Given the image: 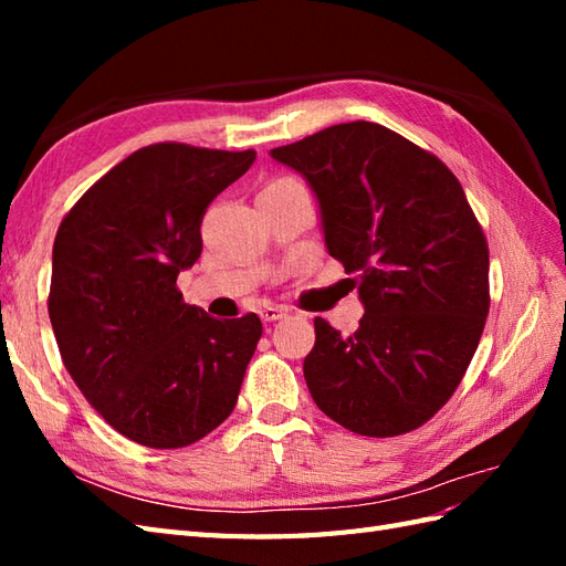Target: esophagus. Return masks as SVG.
<instances>
[{"mask_svg": "<svg viewBox=\"0 0 566 566\" xmlns=\"http://www.w3.org/2000/svg\"><path fill=\"white\" fill-rule=\"evenodd\" d=\"M286 314H290V308H286V306H274V304H268V306H262V308H260V318H262V321H268V323H272V321H280V318H284Z\"/></svg>", "mask_w": 566, "mask_h": 566, "instance_id": "1", "label": "esophagus"}]
</instances>
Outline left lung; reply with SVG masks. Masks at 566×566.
I'll use <instances>...</instances> for the list:
<instances>
[{
	"mask_svg": "<svg viewBox=\"0 0 566 566\" xmlns=\"http://www.w3.org/2000/svg\"><path fill=\"white\" fill-rule=\"evenodd\" d=\"M314 191L326 250L357 272L353 335L323 318L304 359L316 406L367 438L423 426L462 381L489 314V248L436 155L371 122L270 150Z\"/></svg>",
	"mask_w": 566,
	"mask_h": 566,
	"instance_id": "1",
	"label": "left lung"
}]
</instances>
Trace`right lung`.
Wrapping results in <instances>:
<instances>
[{"mask_svg":"<svg viewBox=\"0 0 566 566\" xmlns=\"http://www.w3.org/2000/svg\"><path fill=\"white\" fill-rule=\"evenodd\" d=\"M255 163L158 143L112 167L57 228L48 314L63 363L99 416L146 448H185L233 413L262 335L182 302L209 203Z\"/></svg>","mask_w":566,"mask_h":566,"instance_id":"right-lung-1","label":"right lung"}]
</instances>
